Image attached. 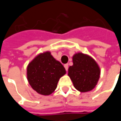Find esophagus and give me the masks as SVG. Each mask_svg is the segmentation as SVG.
I'll return each mask as SVG.
<instances>
[{
  "label": "esophagus",
  "mask_w": 121,
  "mask_h": 121,
  "mask_svg": "<svg viewBox=\"0 0 121 121\" xmlns=\"http://www.w3.org/2000/svg\"><path fill=\"white\" fill-rule=\"evenodd\" d=\"M64 67L65 68V70L67 71H68V68H69V65H68V64H65L64 65Z\"/></svg>",
  "instance_id": "esophagus-1"
}]
</instances>
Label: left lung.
Instances as JSON below:
<instances>
[{
	"mask_svg": "<svg viewBox=\"0 0 121 121\" xmlns=\"http://www.w3.org/2000/svg\"><path fill=\"white\" fill-rule=\"evenodd\" d=\"M73 65L68 69V76L74 87L80 92H87L93 89L98 83L100 69L96 61L87 54L76 53L73 56Z\"/></svg>",
	"mask_w": 121,
	"mask_h": 121,
	"instance_id": "8db88e82",
	"label": "left lung"
}]
</instances>
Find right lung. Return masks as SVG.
<instances>
[{
	"mask_svg": "<svg viewBox=\"0 0 121 121\" xmlns=\"http://www.w3.org/2000/svg\"><path fill=\"white\" fill-rule=\"evenodd\" d=\"M26 69L30 86L37 93L46 96L55 91L59 80L66 73L63 65L49 51L36 56L28 65Z\"/></svg>",
	"mask_w": 121,
	"mask_h": 121,
	"instance_id": "obj_1",
	"label": "right lung"
}]
</instances>
